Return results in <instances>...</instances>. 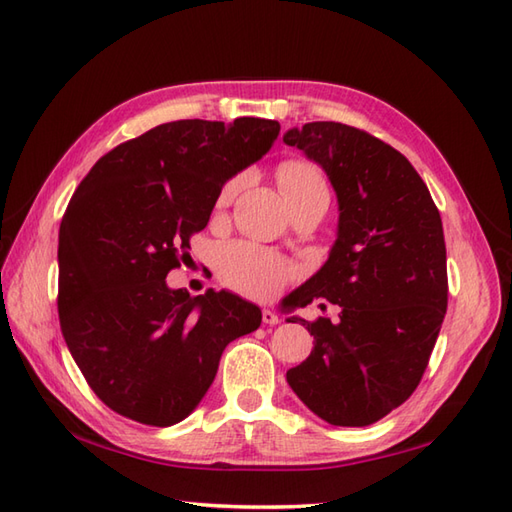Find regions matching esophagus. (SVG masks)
<instances>
[{
  "instance_id": "obj_1",
  "label": "esophagus",
  "mask_w": 512,
  "mask_h": 512,
  "mask_svg": "<svg viewBox=\"0 0 512 512\" xmlns=\"http://www.w3.org/2000/svg\"><path fill=\"white\" fill-rule=\"evenodd\" d=\"M261 320H264V325H279V316L268 310V307H264V312H261Z\"/></svg>"
}]
</instances>
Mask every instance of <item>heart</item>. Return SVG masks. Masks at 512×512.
<instances>
[{
  "instance_id": "b5f03b06",
  "label": "heart",
  "mask_w": 512,
  "mask_h": 512,
  "mask_svg": "<svg viewBox=\"0 0 512 512\" xmlns=\"http://www.w3.org/2000/svg\"><path fill=\"white\" fill-rule=\"evenodd\" d=\"M277 181L292 211L301 207L329 205L327 178L323 170L312 161H283L277 170ZM240 185L242 176L231 178L222 187L218 205H227L237 194ZM216 268L224 283L231 285L237 292L255 296V299H268V296L277 294L292 275V268L281 257L246 242H229L220 246L216 255Z\"/></svg>"
}]
</instances>
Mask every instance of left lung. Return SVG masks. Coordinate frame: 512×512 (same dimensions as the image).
Wrapping results in <instances>:
<instances>
[{
  "label": "left lung",
  "mask_w": 512,
  "mask_h": 512,
  "mask_svg": "<svg viewBox=\"0 0 512 512\" xmlns=\"http://www.w3.org/2000/svg\"><path fill=\"white\" fill-rule=\"evenodd\" d=\"M283 141L327 172L340 209L325 266L290 294L292 307L327 299L340 320H303L314 349L285 377L323 421L371 425L417 390L443 325L441 213L412 163L366 130L310 122Z\"/></svg>",
  "instance_id": "left-lung-1"
}]
</instances>
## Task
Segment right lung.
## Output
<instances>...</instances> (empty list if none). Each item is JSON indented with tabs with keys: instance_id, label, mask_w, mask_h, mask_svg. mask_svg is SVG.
I'll return each instance as SVG.
<instances>
[{
	"instance_id": "1",
	"label": "right lung",
	"mask_w": 512,
	"mask_h": 512,
	"mask_svg": "<svg viewBox=\"0 0 512 512\" xmlns=\"http://www.w3.org/2000/svg\"><path fill=\"white\" fill-rule=\"evenodd\" d=\"M279 122L178 120L124 141L93 165L58 233V318L71 358L113 412L144 425L183 421L222 351L261 310L231 292L189 296L165 277L189 257L222 185L259 161Z\"/></svg>"
}]
</instances>
